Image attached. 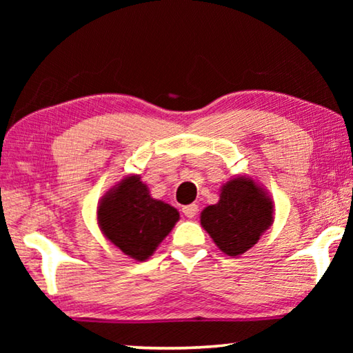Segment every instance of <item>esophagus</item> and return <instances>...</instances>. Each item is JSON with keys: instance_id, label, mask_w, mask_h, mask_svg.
Returning a JSON list of instances; mask_svg holds the SVG:
<instances>
[{"instance_id": "1", "label": "esophagus", "mask_w": 353, "mask_h": 353, "mask_svg": "<svg viewBox=\"0 0 353 353\" xmlns=\"http://www.w3.org/2000/svg\"><path fill=\"white\" fill-rule=\"evenodd\" d=\"M182 212H183V214L187 218H190V219H193L196 214H198V205L196 204H190V205H185L183 208H182Z\"/></svg>"}]
</instances>
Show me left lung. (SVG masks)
Segmentation results:
<instances>
[{"mask_svg": "<svg viewBox=\"0 0 353 353\" xmlns=\"http://www.w3.org/2000/svg\"><path fill=\"white\" fill-rule=\"evenodd\" d=\"M274 223V201L249 176H236L221 188L216 204L201 213V225L225 255L238 256L259 243Z\"/></svg>", "mask_w": 353, "mask_h": 353, "instance_id": "obj_1", "label": "left lung"}]
</instances>
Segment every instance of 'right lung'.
<instances>
[{"label": "right lung", "mask_w": 353, "mask_h": 353, "mask_svg": "<svg viewBox=\"0 0 353 353\" xmlns=\"http://www.w3.org/2000/svg\"><path fill=\"white\" fill-rule=\"evenodd\" d=\"M103 235L124 255L145 261L179 221L177 208L149 194L139 174L123 177L98 204Z\"/></svg>", "instance_id": "right-lung-1"}]
</instances>
